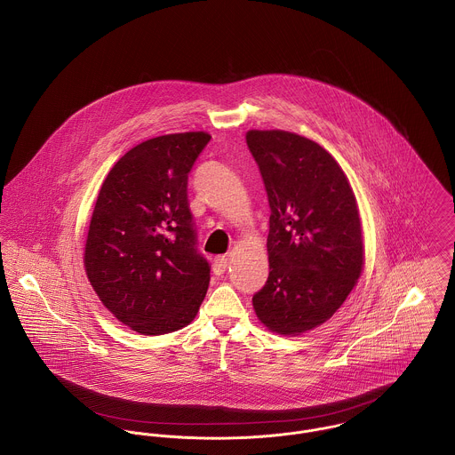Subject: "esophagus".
<instances>
[{
	"label": "esophagus",
	"instance_id": "1",
	"mask_svg": "<svg viewBox=\"0 0 455 455\" xmlns=\"http://www.w3.org/2000/svg\"><path fill=\"white\" fill-rule=\"evenodd\" d=\"M228 264H229V258L228 256H219L213 260V271L215 275H222L226 269H228Z\"/></svg>",
	"mask_w": 455,
	"mask_h": 455
}]
</instances>
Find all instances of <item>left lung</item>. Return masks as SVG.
I'll use <instances>...</instances> for the list:
<instances>
[{"label":"left lung","mask_w":455,"mask_h":455,"mask_svg":"<svg viewBox=\"0 0 455 455\" xmlns=\"http://www.w3.org/2000/svg\"><path fill=\"white\" fill-rule=\"evenodd\" d=\"M269 201V275L252 305L278 334H299L343 305L364 264L357 201L319 143L289 131H249Z\"/></svg>","instance_id":"1"}]
</instances>
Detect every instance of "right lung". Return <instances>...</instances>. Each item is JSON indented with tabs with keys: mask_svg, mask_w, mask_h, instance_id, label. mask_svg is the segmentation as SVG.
<instances>
[{
	"mask_svg": "<svg viewBox=\"0 0 455 455\" xmlns=\"http://www.w3.org/2000/svg\"><path fill=\"white\" fill-rule=\"evenodd\" d=\"M210 138L177 132L132 147L98 195L84 254L87 278L136 332L182 329L204 299L210 264L197 251L188 180Z\"/></svg>",
	"mask_w": 455,
	"mask_h": 455,
	"instance_id": "1",
	"label": "right lung"
}]
</instances>
